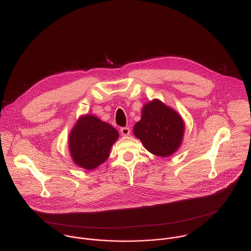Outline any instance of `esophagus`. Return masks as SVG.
Here are the masks:
<instances>
[{
    "label": "esophagus",
    "instance_id": "1",
    "mask_svg": "<svg viewBox=\"0 0 251 251\" xmlns=\"http://www.w3.org/2000/svg\"><path fill=\"white\" fill-rule=\"evenodd\" d=\"M121 133H122V135H124V136H127V135H129V133H130V128L129 127H127V126H125V127H121Z\"/></svg>",
    "mask_w": 251,
    "mask_h": 251
}]
</instances>
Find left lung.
Here are the masks:
<instances>
[{
    "label": "left lung",
    "instance_id": "obj_1",
    "mask_svg": "<svg viewBox=\"0 0 251 251\" xmlns=\"http://www.w3.org/2000/svg\"><path fill=\"white\" fill-rule=\"evenodd\" d=\"M184 131L179 114L154 100L144 106L142 117L133 127L134 135L145 148L157 156H169L181 143Z\"/></svg>",
    "mask_w": 251,
    "mask_h": 251
}]
</instances>
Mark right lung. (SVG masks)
I'll use <instances>...</instances> for the list:
<instances>
[{
  "label": "right lung",
  "instance_id": "add662e5",
  "mask_svg": "<svg viewBox=\"0 0 251 251\" xmlns=\"http://www.w3.org/2000/svg\"><path fill=\"white\" fill-rule=\"evenodd\" d=\"M118 131L107 123L93 115L80 118L70 134V151L74 162L92 170L103 163L112 145L118 139Z\"/></svg>",
  "mask_w": 251,
  "mask_h": 251
}]
</instances>
